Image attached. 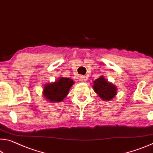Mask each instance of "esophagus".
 I'll list each match as a JSON object with an SVG mask.
<instances>
[{
    "label": "esophagus",
    "instance_id": "34e87169",
    "mask_svg": "<svg viewBox=\"0 0 153 153\" xmlns=\"http://www.w3.org/2000/svg\"><path fill=\"white\" fill-rule=\"evenodd\" d=\"M78 79L79 82H84V81H86V77L85 76H79L78 77Z\"/></svg>",
    "mask_w": 153,
    "mask_h": 153
}]
</instances>
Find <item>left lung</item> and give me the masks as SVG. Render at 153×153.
Listing matches in <instances>:
<instances>
[{
	"label": "left lung",
	"mask_w": 153,
	"mask_h": 153,
	"mask_svg": "<svg viewBox=\"0 0 153 153\" xmlns=\"http://www.w3.org/2000/svg\"><path fill=\"white\" fill-rule=\"evenodd\" d=\"M94 91L104 101H110L116 95L117 88L101 76L93 82Z\"/></svg>",
	"instance_id": "obj_1"
}]
</instances>
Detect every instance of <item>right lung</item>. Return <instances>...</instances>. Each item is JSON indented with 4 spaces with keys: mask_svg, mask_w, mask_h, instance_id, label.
Segmentation results:
<instances>
[{
    "mask_svg": "<svg viewBox=\"0 0 153 153\" xmlns=\"http://www.w3.org/2000/svg\"><path fill=\"white\" fill-rule=\"evenodd\" d=\"M74 84L71 79L61 77L53 83L46 84L43 88V95L51 102H60L66 97Z\"/></svg>",
    "mask_w": 153,
    "mask_h": 153,
    "instance_id": "right-lung-1",
    "label": "right lung"
}]
</instances>
